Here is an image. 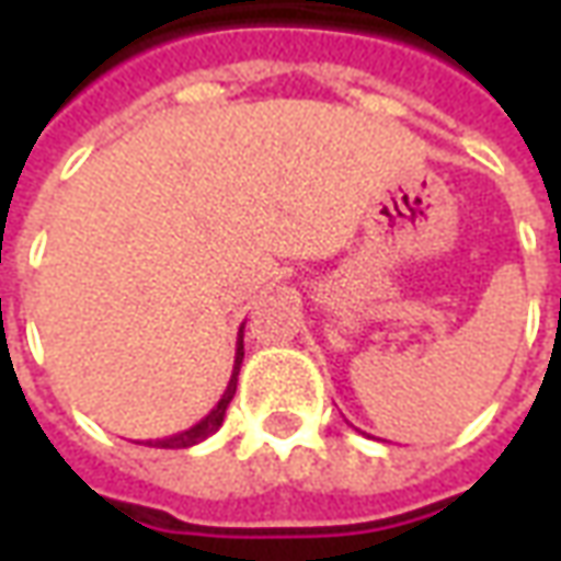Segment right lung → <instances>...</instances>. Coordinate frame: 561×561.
I'll use <instances>...</instances> for the list:
<instances>
[{"instance_id":"obj_1","label":"right lung","mask_w":561,"mask_h":561,"mask_svg":"<svg viewBox=\"0 0 561 561\" xmlns=\"http://www.w3.org/2000/svg\"><path fill=\"white\" fill-rule=\"evenodd\" d=\"M240 364H243V328H240V336H237V357H233V373L231 381H228V390L221 393L219 405L213 409V412L204 417V421H197L192 430H185V433H176L171 438H159V442H152L156 447H171V450H180V447H192L197 442H204L209 435L216 433L225 421V412H228V405H231L233 393H237V376H240Z\"/></svg>"}]
</instances>
